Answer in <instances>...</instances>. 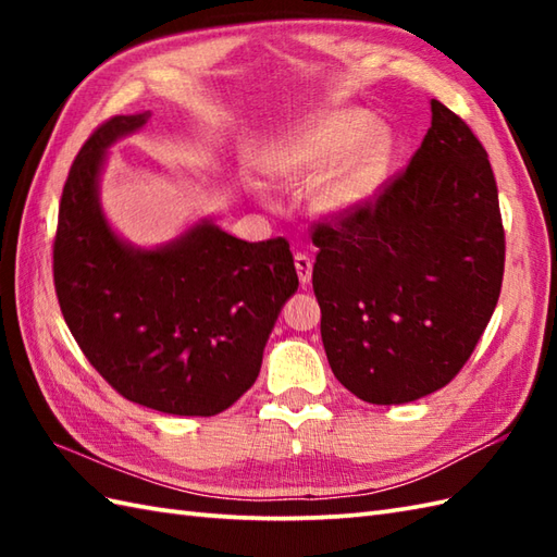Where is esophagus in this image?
<instances>
[{
    "label": "esophagus",
    "mask_w": 557,
    "mask_h": 557,
    "mask_svg": "<svg viewBox=\"0 0 557 557\" xmlns=\"http://www.w3.org/2000/svg\"><path fill=\"white\" fill-rule=\"evenodd\" d=\"M294 268H297V275H299V282L306 287L311 282V272H313V260L309 253H297L294 256Z\"/></svg>",
    "instance_id": "34e87169"
}]
</instances>
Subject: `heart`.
Instances as JSON below:
<instances>
[{"label": "heart", "instance_id": "1", "mask_svg": "<svg viewBox=\"0 0 557 557\" xmlns=\"http://www.w3.org/2000/svg\"><path fill=\"white\" fill-rule=\"evenodd\" d=\"M393 136L361 110H330L306 116L282 136L263 160L280 186L313 188L318 210L349 215L383 186ZM256 186V182H251Z\"/></svg>", "mask_w": 557, "mask_h": 557}]
</instances>
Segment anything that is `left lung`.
<instances>
[{"label":"left lung","mask_w":557,"mask_h":557,"mask_svg":"<svg viewBox=\"0 0 557 557\" xmlns=\"http://www.w3.org/2000/svg\"><path fill=\"white\" fill-rule=\"evenodd\" d=\"M409 164L349 215L313 227L327 363L371 405H405L461 371L500 297L505 230L486 150L431 100Z\"/></svg>","instance_id":"8db88e82"}]
</instances>
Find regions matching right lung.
Segmentation results:
<instances>
[{
    "label": "right lung",
    "mask_w": 557,
    "mask_h": 557,
    "mask_svg": "<svg viewBox=\"0 0 557 557\" xmlns=\"http://www.w3.org/2000/svg\"><path fill=\"white\" fill-rule=\"evenodd\" d=\"M148 120L112 116L71 164L54 234L59 309L122 397L174 417H215L256 383L299 277L282 236L248 244L203 220L148 251L112 232L98 200L102 162Z\"/></svg>",
    "instance_id": "right-lung-1"
}]
</instances>
